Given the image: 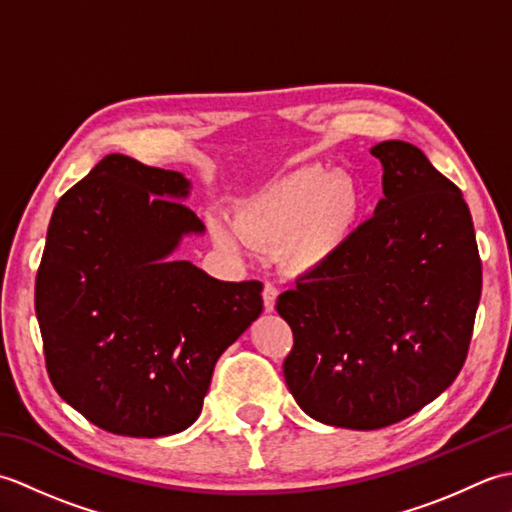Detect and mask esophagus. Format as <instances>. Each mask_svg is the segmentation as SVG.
<instances>
[{
	"mask_svg": "<svg viewBox=\"0 0 512 512\" xmlns=\"http://www.w3.org/2000/svg\"><path fill=\"white\" fill-rule=\"evenodd\" d=\"M277 295H279L277 286H275V284H270V281H266V284H264V292H262V297H264V308H266V312H273V310H275Z\"/></svg>",
	"mask_w": 512,
	"mask_h": 512,
	"instance_id": "obj_1",
	"label": "esophagus"
}]
</instances>
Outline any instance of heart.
I'll list each match as a JSON object with an SVG mask.
<instances>
[{"instance_id":"1","label":"heart","mask_w":512,"mask_h":512,"mask_svg":"<svg viewBox=\"0 0 512 512\" xmlns=\"http://www.w3.org/2000/svg\"><path fill=\"white\" fill-rule=\"evenodd\" d=\"M363 211V191L347 176L323 167H301L246 200L237 228L250 242L279 244L290 266L310 270L341 253ZM215 242L237 248L239 235L220 217L211 220Z\"/></svg>"}]
</instances>
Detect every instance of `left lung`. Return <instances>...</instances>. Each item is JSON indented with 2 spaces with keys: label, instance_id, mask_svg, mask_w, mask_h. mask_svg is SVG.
<instances>
[{
  "label": "left lung",
  "instance_id": "8db88e82",
  "mask_svg": "<svg viewBox=\"0 0 512 512\" xmlns=\"http://www.w3.org/2000/svg\"><path fill=\"white\" fill-rule=\"evenodd\" d=\"M369 151L385 198L332 262L277 299L295 336L290 394L310 418L358 431L409 418L453 383L482 295L462 191L416 145Z\"/></svg>",
  "mask_w": 512,
  "mask_h": 512
}]
</instances>
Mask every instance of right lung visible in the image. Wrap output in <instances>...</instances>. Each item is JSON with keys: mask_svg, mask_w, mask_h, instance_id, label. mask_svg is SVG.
<instances>
[{"mask_svg": "<svg viewBox=\"0 0 512 512\" xmlns=\"http://www.w3.org/2000/svg\"><path fill=\"white\" fill-rule=\"evenodd\" d=\"M178 171L105 156L61 195L37 270L35 312L57 394L116 436L160 438L200 416L213 367L262 314V281L171 262L202 233Z\"/></svg>", "mask_w": 512, "mask_h": 512, "instance_id": "right-lung-1", "label": "right lung"}]
</instances>
